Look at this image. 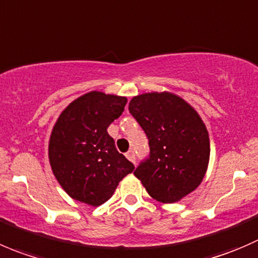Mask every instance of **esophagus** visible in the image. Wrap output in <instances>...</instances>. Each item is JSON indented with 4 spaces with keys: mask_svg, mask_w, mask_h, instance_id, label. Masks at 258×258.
Wrapping results in <instances>:
<instances>
[{
    "mask_svg": "<svg viewBox=\"0 0 258 258\" xmlns=\"http://www.w3.org/2000/svg\"><path fill=\"white\" fill-rule=\"evenodd\" d=\"M126 158H128V159L130 160V162H133V163H135V152L133 149H130V150H128V153H126Z\"/></svg>",
    "mask_w": 258,
    "mask_h": 258,
    "instance_id": "obj_1",
    "label": "esophagus"
}]
</instances>
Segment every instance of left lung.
I'll list each match as a JSON object with an SVG mask.
<instances>
[{
	"mask_svg": "<svg viewBox=\"0 0 258 258\" xmlns=\"http://www.w3.org/2000/svg\"><path fill=\"white\" fill-rule=\"evenodd\" d=\"M129 111L144 130L149 154L134 170L150 197L182 200L202 182L210 160V137L197 111L170 93L133 98Z\"/></svg>",
	"mask_w": 258,
	"mask_h": 258,
	"instance_id": "left-lung-1",
	"label": "left lung"
}]
</instances>
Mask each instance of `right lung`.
<instances>
[{
  "label": "right lung",
  "instance_id": "add662e5",
  "mask_svg": "<svg viewBox=\"0 0 258 258\" xmlns=\"http://www.w3.org/2000/svg\"><path fill=\"white\" fill-rule=\"evenodd\" d=\"M126 98L91 91L61 113L48 144L53 175L71 198L86 205L105 203L119 182L134 170L115 148L108 126L124 111Z\"/></svg>",
  "mask_w": 258,
  "mask_h": 258
}]
</instances>
